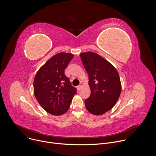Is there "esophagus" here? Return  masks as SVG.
Masks as SVG:
<instances>
[{
	"label": "esophagus",
	"instance_id": "1",
	"mask_svg": "<svg viewBox=\"0 0 156 156\" xmlns=\"http://www.w3.org/2000/svg\"><path fill=\"white\" fill-rule=\"evenodd\" d=\"M81 87H82V86H81V85H78V86H77V90L79 91V90H81Z\"/></svg>",
	"mask_w": 156,
	"mask_h": 156
}]
</instances>
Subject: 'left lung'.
<instances>
[{
  "label": "left lung",
  "mask_w": 156,
  "mask_h": 156,
  "mask_svg": "<svg viewBox=\"0 0 156 156\" xmlns=\"http://www.w3.org/2000/svg\"><path fill=\"white\" fill-rule=\"evenodd\" d=\"M83 65L89 76L91 95L84 101L86 109L95 115H102L117 103L122 84L117 69L97 53L80 54Z\"/></svg>",
  "instance_id": "1"
}]
</instances>
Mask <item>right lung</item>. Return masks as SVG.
Masks as SVG:
<instances>
[{"label":"right lung","mask_w":156,"mask_h":156,"mask_svg":"<svg viewBox=\"0 0 156 156\" xmlns=\"http://www.w3.org/2000/svg\"><path fill=\"white\" fill-rule=\"evenodd\" d=\"M73 57L71 53H58L44 63L35 75L34 96L49 114L61 115L67 112L76 94V89L64 73Z\"/></svg>","instance_id":"1"}]
</instances>
